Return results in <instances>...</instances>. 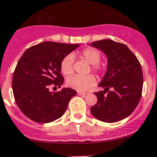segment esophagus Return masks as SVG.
I'll return each mask as SVG.
<instances>
[{
    "label": "esophagus",
    "instance_id": "34e87169",
    "mask_svg": "<svg viewBox=\"0 0 157 157\" xmlns=\"http://www.w3.org/2000/svg\"><path fill=\"white\" fill-rule=\"evenodd\" d=\"M77 94L80 95V96H86V95L88 94L87 92H80V91H77Z\"/></svg>",
    "mask_w": 157,
    "mask_h": 157
}]
</instances>
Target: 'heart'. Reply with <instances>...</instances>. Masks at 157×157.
I'll return each mask as SVG.
<instances>
[{"label": "heart", "mask_w": 157, "mask_h": 157, "mask_svg": "<svg viewBox=\"0 0 157 157\" xmlns=\"http://www.w3.org/2000/svg\"><path fill=\"white\" fill-rule=\"evenodd\" d=\"M80 56L86 60L89 64H91V69L96 74H101L104 71V67L99 63L101 59L100 52L96 48H86L83 49L80 54ZM74 56L67 55L61 60L60 69L64 76H70L73 73ZM96 83V78L93 74H87L85 76L74 75L70 77L66 80L68 87L74 89L77 91L83 92L92 87Z\"/></svg>", "instance_id": "1"}]
</instances>
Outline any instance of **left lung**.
Masks as SVG:
<instances>
[{
    "mask_svg": "<svg viewBox=\"0 0 157 157\" xmlns=\"http://www.w3.org/2000/svg\"><path fill=\"white\" fill-rule=\"evenodd\" d=\"M91 46L105 53L108 67L99 84L105 90L94 93L98 101L90 111L99 121L117 122L129 116L138 105L143 90L141 65L124 44L102 39L92 42Z\"/></svg>",
    "mask_w": 157,
    "mask_h": 157,
    "instance_id": "obj_1",
    "label": "left lung"
}]
</instances>
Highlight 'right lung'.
Listing matches in <instances>:
<instances>
[{
	"label": "right lung",
	"instance_id": "1",
	"mask_svg": "<svg viewBox=\"0 0 157 157\" xmlns=\"http://www.w3.org/2000/svg\"><path fill=\"white\" fill-rule=\"evenodd\" d=\"M79 45L45 42L23 53L13 72L12 87L16 102L26 117L36 122L48 123L64 115L77 91L63 88L50 92L48 87H61L64 80L60 69L61 60Z\"/></svg>",
	"mask_w": 157,
	"mask_h": 157
}]
</instances>
